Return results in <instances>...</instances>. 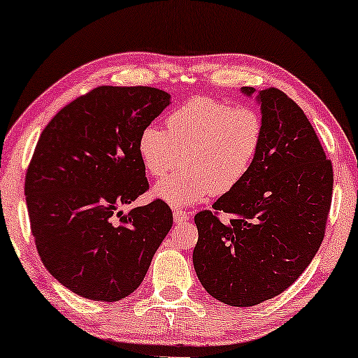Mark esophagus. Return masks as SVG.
I'll return each instance as SVG.
<instances>
[{
  "label": "esophagus",
  "mask_w": 358,
  "mask_h": 358,
  "mask_svg": "<svg viewBox=\"0 0 358 358\" xmlns=\"http://www.w3.org/2000/svg\"><path fill=\"white\" fill-rule=\"evenodd\" d=\"M190 218V213L189 212H184V210H174V223H185L189 222Z\"/></svg>",
  "instance_id": "obj_1"
}]
</instances>
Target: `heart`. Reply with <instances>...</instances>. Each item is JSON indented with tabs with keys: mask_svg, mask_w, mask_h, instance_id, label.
<instances>
[{
	"mask_svg": "<svg viewBox=\"0 0 358 358\" xmlns=\"http://www.w3.org/2000/svg\"><path fill=\"white\" fill-rule=\"evenodd\" d=\"M264 140V120L252 107L195 96L166 117V130L148 125L140 134L138 155L146 173L161 178L155 195L174 207L197 203L238 187L251 171Z\"/></svg>",
	"mask_w": 358,
	"mask_h": 358,
	"instance_id": "b5f03b06",
	"label": "heart"
}]
</instances>
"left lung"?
Segmentation results:
<instances>
[{
    "label": "left lung",
    "mask_w": 358,
    "mask_h": 358,
    "mask_svg": "<svg viewBox=\"0 0 358 358\" xmlns=\"http://www.w3.org/2000/svg\"><path fill=\"white\" fill-rule=\"evenodd\" d=\"M257 99L264 140L251 171L195 215V272L229 306L271 300L301 275L324 239L332 200V163L305 112L277 87Z\"/></svg>",
    "instance_id": "8db88e82"
}]
</instances>
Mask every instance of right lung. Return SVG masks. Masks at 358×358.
Masks as SVG:
<instances>
[{
	"label": "right lung",
	"mask_w": 358,
	"mask_h": 358,
	"mask_svg": "<svg viewBox=\"0 0 358 358\" xmlns=\"http://www.w3.org/2000/svg\"><path fill=\"white\" fill-rule=\"evenodd\" d=\"M169 97L148 86L94 87L58 110L34 150L24 192L37 252L87 300L135 292L173 227L161 199L119 210L150 189L138 138Z\"/></svg>",
	"instance_id": "right-lung-1"
}]
</instances>
